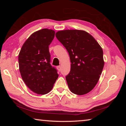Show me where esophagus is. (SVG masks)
Masks as SVG:
<instances>
[{"label": "esophagus", "instance_id": "obj_1", "mask_svg": "<svg viewBox=\"0 0 126 126\" xmlns=\"http://www.w3.org/2000/svg\"><path fill=\"white\" fill-rule=\"evenodd\" d=\"M57 69H58V70L59 71H61V65H59V66H57Z\"/></svg>", "mask_w": 126, "mask_h": 126}]
</instances>
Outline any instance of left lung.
Here are the masks:
<instances>
[{
  "label": "left lung",
  "instance_id": "left-lung-1",
  "mask_svg": "<svg viewBox=\"0 0 126 126\" xmlns=\"http://www.w3.org/2000/svg\"><path fill=\"white\" fill-rule=\"evenodd\" d=\"M55 36L69 53L71 71L65 77L72 93L83 95L98 82L104 67L103 52L96 40L82 30H64Z\"/></svg>",
  "mask_w": 126,
  "mask_h": 126
}]
</instances>
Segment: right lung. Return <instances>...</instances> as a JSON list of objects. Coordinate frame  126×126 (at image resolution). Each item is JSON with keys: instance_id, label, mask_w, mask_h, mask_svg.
<instances>
[{"instance_id": "obj_1", "label": "right lung", "mask_w": 126, "mask_h": 126, "mask_svg": "<svg viewBox=\"0 0 126 126\" xmlns=\"http://www.w3.org/2000/svg\"><path fill=\"white\" fill-rule=\"evenodd\" d=\"M54 35L52 29L35 32L24 42L19 54V67L23 80L32 91L38 94L49 92L59 76L50 63L49 46Z\"/></svg>"}]
</instances>
